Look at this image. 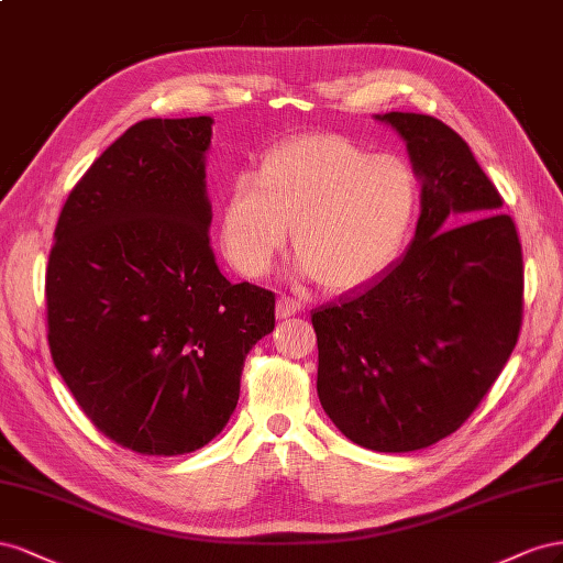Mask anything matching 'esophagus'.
Segmentation results:
<instances>
[{
  "label": "esophagus",
  "instance_id": "esophagus-1",
  "mask_svg": "<svg viewBox=\"0 0 563 563\" xmlns=\"http://www.w3.org/2000/svg\"><path fill=\"white\" fill-rule=\"evenodd\" d=\"M299 311H301V301L287 297V295L278 297V303H276V316L278 318H290V316H295Z\"/></svg>",
  "mask_w": 563,
  "mask_h": 563
}]
</instances>
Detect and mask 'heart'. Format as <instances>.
<instances>
[{"label":"heart","instance_id":"b5f03b06","mask_svg":"<svg viewBox=\"0 0 563 563\" xmlns=\"http://www.w3.org/2000/svg\"><path fill=\"white\" fill-rule=\"evenodd\" d=\"M420 181L396 155H375L344 136L311 134L268 151L254 176H238L221 214L231 264L260 278L292 223L299 268L330 292L377 278L406 245Z\"/></svg>","mask_w":563,"mask_h":563}]
</instances>
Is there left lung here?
Segmentation results:
<instances>
[{
    "mask_svg": "<svg viewBox=\"0 0 563 563\" xmlns=\"http://www.w3.org/2000/svg\"><path fill=\"white\" fill-rule=\"evenodd\" d=\"M377 120L422 179L410 250L313 311L318 398L344 437L408 453L451 437L500 377L523 318V256L503 196L457 132L420 112Z\"/></svg>",
    "mask_w": 563,
    "mask_h": 563,
    "instance_id": "1",
    "label": "left lung"
}]
</instances>
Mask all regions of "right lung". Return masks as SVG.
I'll return each instance as SVG.
<instances>
[{
  "instance_id": "1",
  "label": "right lung",
  "mask_w": 563,
  "mask_h": 563,
  "mask_svg": "<svg viewBox=\"0 0 563 563\" xmlns=\"http://www.w3.org/2000/svg\"><path fill=\"white\" fill-rule=\"evenodd\" d=\"M212 118L141 120L63 205L46 264V340L77 406L141 455H184L227 427L276 295L221 276L205 151Z\"/></svg>"
}]
</instances>
